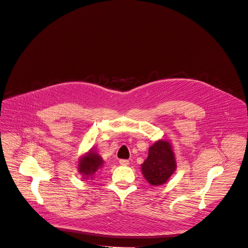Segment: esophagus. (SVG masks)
<instances>
[{
	"label": "esophagus",
	"mask_w": 248,
	"mask_h": 248,
	"mask_svg": "<svg viewBox=\"0 0 248 248\" xmlns=\"http://www.w3.org/2000/svg\"><path fill=\"white\" fill-rule=\"evenodd\" d=\"M120 164H121L122 166H127V165L129 164V161H128V160L122 159V160H120Z\"/></svg>",
	"instance_id": "obj_1"
}]
</instances>
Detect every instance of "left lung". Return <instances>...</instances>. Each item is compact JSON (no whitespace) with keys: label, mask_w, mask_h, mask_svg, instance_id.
I'll list each match as a JSON object with an SVG mask.
<instances>
[{"label":"left lung","mask_w":248,"mask_h":248,"mask_svg":"<svg viewBox=\"0 0 248 248\" xmlns=\"http://www.w3.org/2000/svg\"><path fill=\"white\" fill-rule=\"evenodd\" d=\"M176 169L172 147L169 141L158 140L148 151V157L141 165V170L146 181L155 186L167 183Z\"/></svg>","instance_id":"1"}]
</instances>
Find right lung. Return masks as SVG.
Segmentation results:
<instances>
[{
  "mask_svg": "<svg viewBox=\"0 0 248 248\" xmlns=\"http://www.w3.org/2000/svg\"><path fill=\"white\" fill-rule=\"evenodd\" d=\"M103 164L104 161L102 157L93 149H90L89 152L79 159L78 171L82 174L83 179L90 180L94 178L96 171L102 168Z\"/></svg>",
  "mask_w": 248,
  "mask_h": 248,
  "instance_id": "add662e5",
  "label": "right lung"
}]
</instances>
